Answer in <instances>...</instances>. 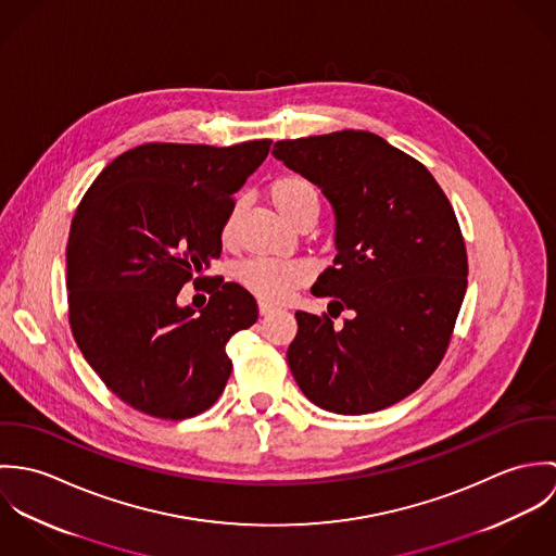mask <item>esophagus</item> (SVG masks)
Masks as SVG:
<instances>
[{
	"label": "esophagus",
	"mask_w": 556,
	"mask_h": 556,
	"mask_svg": "<svg viewBox=\"0 0 556 556\" xmlns=\"http://www.w3.org/2000/svg\"><path fill=\"white\" fill-rule=\"evenodd\" d=\"M278 308L276 306H271V304H267V302H258V315L261 317H269L271 313H276Z\"/></svg>",
	"instance_id": "1"
}]
</instances>
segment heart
Returning <instances> with one entry per match:
<instances>
[{"label": "heart", "mask_w": 556, "mask_h": 556, "mask_svg": "<svg viewBox=\"0 0 556 556\" xmlns=\"http://www.w3.org/2000/svg\"><path fill=\"white\" fill-rule=\"evenodd\" d=\"M267 199L278 214L295 227H306L317 220L320 210L318 188L304 175L285 173L267 186ZM239 205H233L223 223L220 239L231 243L238 227ZM315 276V265L306 258L293 261H265L254 258L239 265V282L265 302H287L295 289L308 285Z\"/></svg>", "instance_id": "heart-1"}]
</instances>
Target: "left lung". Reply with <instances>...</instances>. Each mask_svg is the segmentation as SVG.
Here are the masks:
<instances>
[{
    "instance_id": "1",
    "label": "left lung",
    "mask_w": 556,
    "mask_h": 556,
    "mask_svg": "<svg viewBox=\"0 0 556 556\" xmlns=\"http://www.w3.org/2000/svg\"><path fill=\"white\" fill-rule=\"evenodd\" d=\"M274 156L302 173L336 214L333 265L313 285L329 315L295 313L289 368L317 406L364 415L421 388L447 353L467 293V248L432 173L379 135L287 139ZM342 309L352 317L332 323Z\"/></svg>"
}]
</instances>
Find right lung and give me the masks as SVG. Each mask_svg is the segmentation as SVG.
<instances>
[{
	"instance_id": "add662e5",
	"label": "right lung",
	"mask_w": 556,
	"mask_h": 556,
	"mask_svg": "<svg viewBox=\"0 0 556 556\" xmlns=\"http://www.w3.org/2000/svg\"><path fill=\"white\" fill-rule=\"evenodd\" d=\"M269 148L146 143L83 194L66 245L68 320L87 364L128 406L175 421L225 392L227 342L256 323V302L223 276L199 313L179 308L177 295L192 278L210 280L233 194Z\"/></svg>"
}]
</instances>
